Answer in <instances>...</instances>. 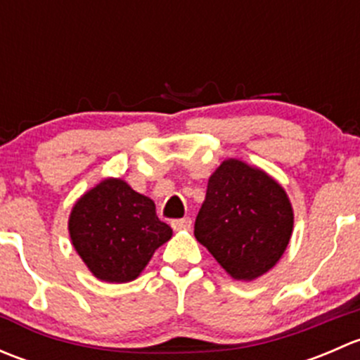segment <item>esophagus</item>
Returning <instances> with one entry per match:
<instances>
[{
	"label": "esophagus",
	"instance_id": "1",
	"mask_svg": "<svg viewBox=\"0 0 360 360\" xmlns=\"http://www.w3.org/2000/svg\"><path fill=\"white\" fill-rule=\"evenodd\" d=\"M170 224H172L174 230H190L191 217H181V219H174Z\"/></svg>",
	"mask_w": 360,
	"mask_h": 360
}]
</instances>
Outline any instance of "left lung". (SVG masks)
Returning a JSON list of instances; mask_svg holds the SVG:
<instances>
[{
    "label": "left lung",
    "instance_id": "left-lung-1",
    "mask_svg": "<svg viewBox=\"0 0 360 360\" xmlns=\"http://www.w3.org/2000/svg\"><path fill=\"white\" fill-rule=\"evenodd\" d=\"M292 223L284 188L257 167L230 158L209 177L195 237L231 277L254 281L281 259Z\"/></svg>",
    "mask_w": 360,
    "mask_h": 360
}]
</instances>
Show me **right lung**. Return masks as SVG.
<instances>
[{"label": "right lung", "instance_id": "add662e5", "mask_svg": "<svg viewBox=\"0 0 360 360\" xmlns=\"http://www.w3.org/2000/svg\"><path fill=\"white\" fill-rule=\"evenodd\" d=\"M69 235L94 277L122 284L139 277L172 228L158 219L151 198L110 177L75 203Z\"/></svg>", "mask_w": 360, "mask_h": 360}]
</instances>
